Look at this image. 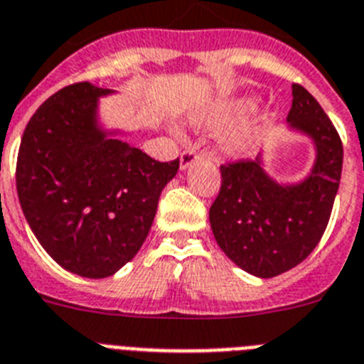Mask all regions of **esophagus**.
Segmentation results:
<instances>
[{
  "label": "esophagus",
  "mask_w": 364,
  "mask_h": 364,
  "mask_svg": "<svg viewBox=\"0 0 364 364\" xmlns=\"http://www.w3.org/2000/svg\"><path fill=\"white\" fill-rule=\"evenodd\" d=\"M198 159H200V155H198L194 149H185V151L181 154V159H179L181 170H187V168H191L192 164L196 163Z\"/></svg>",
  "instance_id": "1"
}]
</instances>
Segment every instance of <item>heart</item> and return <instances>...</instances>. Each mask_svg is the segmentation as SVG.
Here are the masks:
<instances>
[{
  "instance_id": "obj_1",
  "label": "heart",
  "mask_w": 364,
  "mask_h": 364,
  "mask_svg": "<svg viewBox=\"0 0 364 364\" xmlns=\"http://www.w3.org/2000/svg\"><path fill=\"white\" fill-rule=\"evenodd\" d=\"M259 96H240L203 105L191 114V122L201 129L220 131L242 122L246 116L257 111ZM257 144V127L252 124L239 125L224 133L220 146L224 154L235 159L250 157Z\"/></svg>"
}]
</instances>
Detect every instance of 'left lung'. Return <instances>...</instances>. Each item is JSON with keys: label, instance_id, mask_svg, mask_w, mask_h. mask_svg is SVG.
Wrapping results in <instances>:
<instances>
[{"label": "left lung", "instance_id": "obj_1", "mask_svg": "<svg viewBox=\"0 0 364 364\" xmlns=\"http://www.w3.org/2000/svg\"><path fill=\"white\" fill-rule=\"evenodd\" d=\"M289 131L311 140L313 166L298 181L267 172L264 151L255 161L220 166L222 187L209 222L220 250L255 277H276L309 257L331 216L343 172V142L320 103L292 85Z\"/></svg>", "mask_w": 364, "mask_h": 364}]
</instances>
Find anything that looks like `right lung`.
<instances>
[{"label": "right lung", "mask_w": 364, "mask_h": 364, "mask_svg": "<svg viewBox=\"0 0 364 364\" xmlns=\"http://www.w3.org/2000/svg\"><path fill=\"white\" fill-rule=\"evenodd\" d=\"M92 83L64 87L42 103L21 136L16 188L36 240L64 270L102 279L144 244L159 196L179 159L159 163L131 146L127 131L109 129Z\"/></svg>", "instance_id": "right-lung-1"}]
</instances>
